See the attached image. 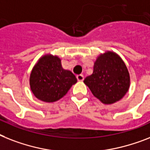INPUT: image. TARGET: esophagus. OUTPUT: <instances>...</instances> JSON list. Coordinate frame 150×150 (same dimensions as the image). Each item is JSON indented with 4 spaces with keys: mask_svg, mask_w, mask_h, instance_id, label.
Instances as JSON below:
<instances>
[{
    "mask_svg": "<svg viewBox=\"0 0 150 150\" xmlns=\"http://www.w3.org/2000/svg\"><path fill=\"white\" fill-rule=\"evenodd\" d=\"M76 79H77L78 81H83V79H84L83 75H82V74L77 75V76H76Z\"/></svg>",
    "mask_w": 150,
    "mask_h": 150,
    "instance_id": "34e87169",
    "label": "esophagus"
}]
</instances>
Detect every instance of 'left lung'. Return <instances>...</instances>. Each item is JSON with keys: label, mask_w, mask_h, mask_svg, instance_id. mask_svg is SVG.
<instances>
[{"label": "left lung", "mask_w": 150, "mask_h": 150, "mask_svg": "<svg viewBox=\"0 0 150 150\" xmlns=\"http://www.w3.org/2000/svg\"><path fill=\"white\" fill-rule=\"evenodd\" d=\"M83 83L100 102L110 105L120 100L128 92L130 76L122 58L114 52L106 51L97 57L93 72Z\"/></svg>", "instance_id": "1"}]
</instances>
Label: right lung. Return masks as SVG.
Here are the masks:
<instances>
[{
  "instance_id": "obj_1",
  "label": "right lung",
  "mask_w": 150,
  "mask_h": 150,
  "mask_svg": "<svg viewBox=\"0 0 150 150\" xmlns=\"http://www.w3.org/2000/svg\"><path fill=\"white\" fill-rule=\"evenodd\" d=\"M77 82L70 70L63 69L57 56L46 54L33 66L30 75V87L38 100L54 103L64 96Z\"/></svg>"
}]
</instances>
